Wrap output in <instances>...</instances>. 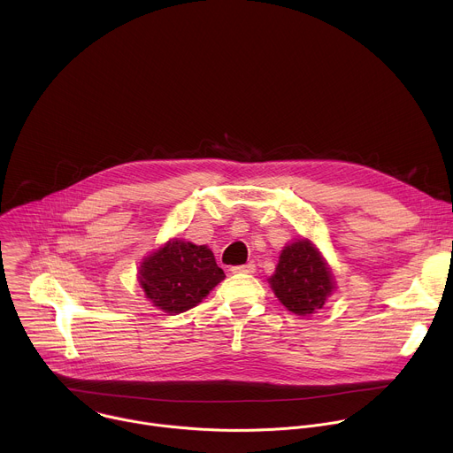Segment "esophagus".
I'll return each mask as SVG.
<instances>
[{
  "instance_id": "esophagus-1",
  "label": "esophagus",
  "mask_w": 453,
  "mask_h": 453,
  "mask_svg": "<svg viewBox=\"0 0 453 453\" xmlns=\"http://www.w3.org/2000/svg\"><path fill=\"white\" fill-rule=\"evenodd\" d=\"M256 271V265L254 264H247V265H234L231 267V273L233 274H252Z\"/></svg>"
}]
</instances>
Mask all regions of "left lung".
I'll return each instance as SVG.
<instances>
[{
  "label": "left lung",
  "mask_w": 453,
  "mask_h": 453,
  "mask_svg": "<svg viewBox=\"0 0 453 453\" xmlns=\"http://www.w3.org/2000/svg\"><path fill=\"white\" fill-rule=\"evenodd\" d=\"M269 283L287 310L297 315H308L325 306L334 290L330 269L308 240H297L281 250Z\"/></svg>",
  "instance_id": "obj_1"
}]
</instances>
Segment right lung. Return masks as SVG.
<instances>
[{
    "label": "right lung",
    "instance_id": "add662e5",
    "mask_svg": "<svg viewBox=\"0 0 453 453\" xmlns=\"http://www.w3.org/2000/svg\"><path fill=\"white\" fill-rule=\"evenodd\" d=\"M226 278L206 245L172 240L145 257L140 283L154 306L180 313L197 306Z\"/></svg>",
    "mask_w": 453,
    "mask_h": 453
}]
</instances>
